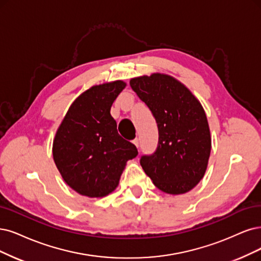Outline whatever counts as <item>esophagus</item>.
Returning a JSON list of instances; mask_svg holds the SVG:
<instances>
[{"mask_svg":"<svg viewBox=\"0 0 261 261\" xmlns=\"http://www.w3.org/2000/svg\"><path fill=\"white\" fill-rule=\"evenodd\" d=\"M132 143L134 144V146H136L137 148H139V139H136V140H133V141H132Z\"/></svg>","mask_w":261,"mask_h":261,"instance_id":"obj_1","label":"esophagus"}]
</instances>
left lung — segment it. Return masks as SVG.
<instances>
[{
  "instance_id": "obj_1",
  "label": "left lung",
  "mask_w": 261,
  "mask_h": 261,
  "mask_svg": "<svg viewBox=\"0 0 261 261\" xmlns=\"http://www.w3.org/2000/svg\"><path fill=\"white\" fill-rule=\"evenodd\" d=\"M130 86L151 111L159 131L156 151L141 158L144 172L163 192H188L203 178L211 153L203 106L184 84L167 74L134 77Z\"/></svg>"
}]
</instances>
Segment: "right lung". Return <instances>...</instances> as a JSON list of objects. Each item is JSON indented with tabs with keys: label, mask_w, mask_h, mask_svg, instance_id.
Wrapping results in <instances>:
<instances>
[{
	"label": "right lung",
	"mask_w": 261,
	"mask_h": 261,
	"mask_svg": "<svg viewBox=\"0 0 261 261\" xmlns=\"http://www.w3.org/2000/svg\"><path fill=\"white\" fill-rule=\"evenodd\" d=\"M125 86L122 81L92 86L71 104L56 132V167L66 184L82 196L112 194L127 161L138 156L137 147L118 134L111 115L114 101Z\"/></svg>",
	"instance_id": "obj_1"
}]
</instances>
